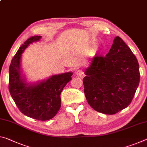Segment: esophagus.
<instances>
[{"label": "esophagus", "instance_id": "34e87169", "mask_svg": "<svg viewBox=\"0 0 147 147\" xmlns=\"http://www.w3.org/2000/svg\"><path fill=\"white\" fill-rule=\"evenodd\" d=\"M83 74H84V73L82 70H78L76 72V75L78 76H82Z\"/></svg>", "mask_w": 147, "mask_h": 147}]
</instances>
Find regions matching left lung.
Returning <instances> with one entry per match:
<instances>
[{
	"label": "left lung",
	"instance_id": "left-lung-1",
	"mask_svg": "<svg viewBox=\"0 0 147 147\" xmlns=\"http://www.w3.org/2000/svg\"><path fill=\"white\" fill-rule=\"evenodd\" d=\"M85 73L87 101L94 110L107 115L128 106L140 80L138 59L119 36L106 56L95 55L91 59Z\"/></svg>",
	"mask_w": 147,
	"mask_h": 147
}]
</instances>
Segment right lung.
I'll use <instances>...</instances> for the list:
<instances>
[{
  "instance_id": "1",
  "label": "right lung",
  "mask_w": 147,
  "mask_h": 147,
  "mask_svg": "<svg viewBox=\"0 0 147 147\" xmlns=\"http://www.w3.org/2000/svg\"><path fill=\"white\" fill-rule=\"evenodd\" d=\"M41 38H30L12 59L9 69V91L24 115L38 121H47L53 119L60 109V94L72 80L73 72L54 74L36 82H28L21 67L22 54L30 45L40 41Z\"/></svg>"
}]
</instances>
